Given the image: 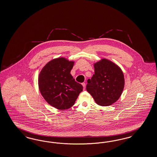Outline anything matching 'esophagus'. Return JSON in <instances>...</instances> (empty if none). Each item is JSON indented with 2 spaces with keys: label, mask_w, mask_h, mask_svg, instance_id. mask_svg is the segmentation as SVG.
Returning a JSON list of instances; mask_svg holds the SVG:
<instances>
[{
  "label": "esophagus",
  "mask_w": 157,
  "mask_h": 157,
  "mask_svg": "<svg viewBox=\"0 0 157 157\" xmlns=\"http://www.w3.org/2000/svg\"><path fill=\"white\" fill-rule=\"evenodd\" d=\"M82 86H83V90H85V86H86V83H85V82H83V83H82Z\"/></svg>",
  "instance_id": "1"
}]
</instances>
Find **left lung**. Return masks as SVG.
I'll use <instances>...</instances> for the list:
<instances>
[{
    "label": "left lung",
    "instance_id": "8db88e82",
    "mask_svg": "<svg viewBox=\"0 0 157 157\" xmlns=\"http://www.w3.org/2000/svg\"><path fill=\"white\" fill-rule=\"evenodd\" d=\"M94 74L88 80L86 90L96 104L112 105L120 98L124 87V76L119 66L106 58L94 63Z\"/></svg>",
    "mask_w": 157,
    "mask_h": 157
}]
</instances>
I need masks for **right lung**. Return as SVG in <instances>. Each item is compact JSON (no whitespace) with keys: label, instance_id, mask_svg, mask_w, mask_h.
<instances>
[{"label":"right lung","instance_id":"add662e5","mask_svg":"<svg viewBox=\"0 0 157 157\" xmlns=\"http://www.w3.org/2000/svg\"><path fill=\"white\" fill-rule=\"evenodd\" d=\"M75 61L64 57L47 63L38 75V88L45 101L58 110L72 106L83 90L70 74Z\"/></svg>","mask_w":157,"mask_h":157}]
</instances>
